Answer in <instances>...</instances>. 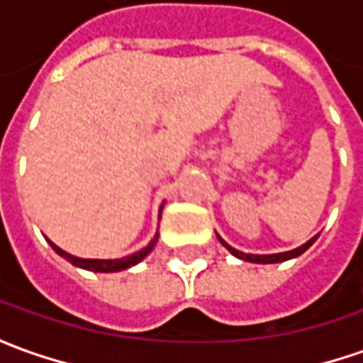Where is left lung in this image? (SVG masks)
Here are the masks:
<instances>
[{"label": "left lung", "instance_id": "8db88e82", "mask_svg": "<svg viewBox=\"0 0 363 363\" xmlns=\"http://www.w3.org/2000/svg\"><path fill=\"white\" fill-rule=\"evenodd\" d=\"M218 240L220 242L224 244L228 250H230L232 255L234 257H238V258H244V260H248V262H258V264H272V262H285V260H289V258H295V257H299V255H303L311 244L317 240V236L315 238H311L309 242H305L303 246H299V248H295V250H289V252H279V255H244V252H240V250H234L232 246H228V244L224 242L220 236H218Z\"/></svg>", "mask_w": 363, "mask_h": 363}]
</instances>
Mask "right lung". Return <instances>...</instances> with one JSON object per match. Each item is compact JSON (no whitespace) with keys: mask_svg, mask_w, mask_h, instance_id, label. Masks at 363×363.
I'll return each instance as SVG.
<instances>
[{"mask_svg":"<svg viewBox=\"0 0 363 363\" xmlns=\"http://www.w3.org/2000/svg\"><path fill=\"white\" fill-rule=\"evenodd\" d=\"M153 244L155 240L149 244L147 248L143 250H139V252H135L131 257H125V258H117V260H96V258H77V257H70V255H66L62 248H58L54 242H50V246L60 255V257L68 258L74 267H80V269H86V271H94V272H117V271H125V269H129L133 264H137V262H141L143 258L151 252V248H153Z\"/></svg>","mask_w":363,"mask_h":363,"instance_id":"1","label":"right lung"}]
</instances>
